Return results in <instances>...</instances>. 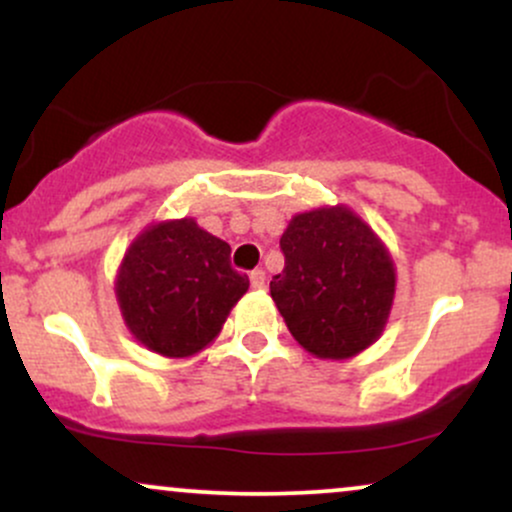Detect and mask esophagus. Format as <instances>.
I'll list each match as a JSON object with an SVG mask.
<instances>
[{
  "label": "esophagus",
  "mask_w": 512,
  "mask_h": 512,
  "mask_svg": "<svg viewBox=\"0 0 512 512\" xmlns=\"http://www.w3.org/2000/svg\"><path fill=\"white\" fill-rule=\"evenodd\" d=\"M250 286L252 289L262 291L264 286H267V276H264L262 269H255V272H250Z\"/></svg>",
  "instance_id": "34e87169"
}]
</instances>
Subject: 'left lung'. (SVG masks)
<instances>
[{
    "label": "left lung",
    "instance_id": "left-lung-1",
    "mask_svg": "<svg viewBox=\"0 0 512 512\" xmlns=\"http://www.w3.org/2000/svg\"><path fill=\"white\" fill-rule=\"evenodd\" d=\"M284 269L269 291L308 354L344 361L383 334L395 301V262L378 233L344 204L296 214L281 236Z\"/></svg>",
    "mask_w": 512,
    "mask_h": 512
}]
</instances>
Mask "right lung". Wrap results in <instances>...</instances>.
Segmentation results:
<instances>
[{"mask_svg": "<svg viewBox=\"0 0 512 512\" xmlns=\"http://www.w3.org/2000/svg\"><path fill=\"white\" fill-rule=\"evenodd\" d=\"M248 286V276L231 267V245L190 216L149 223L129 243L115 276L127 330L166 358L207 349Z\"/></svg>", "mask_w": 512, "mask_h": 512, "instance_id": "1", "label": "right lung"}]
</instances>
